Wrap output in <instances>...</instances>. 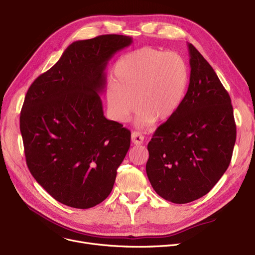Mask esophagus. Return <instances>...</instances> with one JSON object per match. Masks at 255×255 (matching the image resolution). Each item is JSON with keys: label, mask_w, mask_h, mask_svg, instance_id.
Returning <instances> with one entry per match:
<instances>
[{"label": "esophagus", "mask_w": 255, "mask_h": 255, "mask_svg": "<svg viewBox=\"0 0 255 255\" xmlns=\"http://www.w3.org/2000/svg\"><path fill=\"white\" fill-rule=\"evenodd\" d=\"M143 139H144V137H143V135L141 134L140 132H138V131L132 132V134H131V140H132V142L134 143V144H136V145L142 144Z\"/></svg>", "instance_id": "obj_1"}]
</instances>
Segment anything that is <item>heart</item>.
I'll use <instances>...</instances> for the list:
<instances>
[{"label": "heart", "mask_w": 255, "mask_h": 255, "mask_svg": "<svg viewBox=\"0 0 255 255\" xmlns=\"http://www.w3.org/2000/svg\"><path fill=\"white\" fill-rule=\"evenodd\" d=\"M188 82V67L179 53L142 47L117 62L106 91L107 109L120 123L129 120L135 106L138 127L163 123L178 111Z\"/></svg>", "instance_id": "b5f03b06"}]
</instances>
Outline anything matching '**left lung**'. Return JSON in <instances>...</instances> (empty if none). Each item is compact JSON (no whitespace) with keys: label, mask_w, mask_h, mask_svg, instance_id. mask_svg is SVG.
Masks as SVG:
<instances>
[{"label":"left lung","mask_w":255,"mask_h":255,"mask_svg":"<svg viewBox=\"0 0 255 255\" xmlns=\"http://www.w3.org/2000/svg\"><path fill=\"white\" fill-rule=\"evenodd\" d=\"M190 83L169 120L148 144L145 165L158 195L175 204L206 195L229 167L237 137L229 93L200 52L188 43Z\"/></svg>","instance_id":"left-lung-1"}]
</instances>
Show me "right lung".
I'll use <instances>...</instances> for the list:
<instances>
[{"label":"right lung","mask_w":255,"mask_h":255,"mask_svg":"<svg viewBox=\"0 0 255 255\" xmlns=\"http://www.w3.org/2000/svg\"><path fill=\"white\" fill-rule=\"evenodd\" d=\"M132 43L124 35L73 42L29 88L20 112L25 161L58 202L89 209L110 195L131 132L103 115L105 67Z\"/></svg>","instance_id":"add662e5"}]
</instances>
